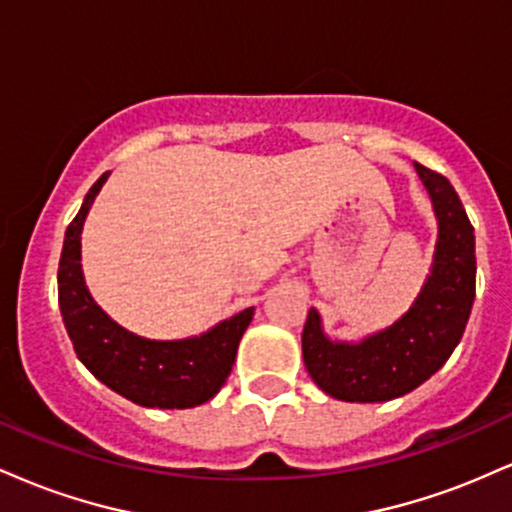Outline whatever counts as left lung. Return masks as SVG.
<instances>
[{
  "instance_id": "8db88e82",
  "label": "left lung",
  "mask_w": 512,
  "mask_h": 512,
  "mask_svg": "<svg viewBox=\"0 0 512 512\" xmlns=\"http://www.w3.org/2000/svg\"><path fill=\"white\" fill-rule=\"evenodd\" d=\"M438 221L436 252L424 286L402 317L358 342L327 337L310 308L303 327V361L322 392L342 402H390L426 383L460 344L474 289V228L448 178L414 163Z\"/></svg>"
}]
</instances>
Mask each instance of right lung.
I'll return each mask as SVG.
<instances>
[{"label": "right lung", "instance_id": "obj_1", "mask_svg": "<svg viewBox=\"0 0 512 512\" xmlns=\"http://www.w3.org/2000/svg\"><path fill=\"white\" fill-rule=\"evenodd\" d=\"M103 173L86 192L79 214L67 226L57 269L60 313L84 366L129 402L151 409H192L209 402L231 375L238 344L255 308L221 320L185 339H146L125 330L93 301L81 269V231L101 187Z\"/></svg>", "mask_w": 512, "mask_h": 512}]
</instances>
